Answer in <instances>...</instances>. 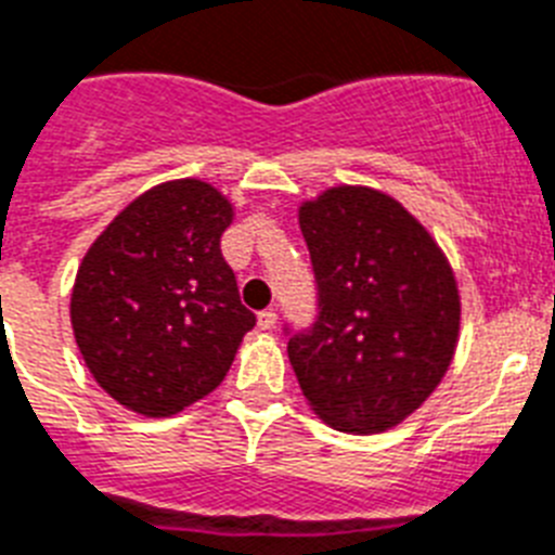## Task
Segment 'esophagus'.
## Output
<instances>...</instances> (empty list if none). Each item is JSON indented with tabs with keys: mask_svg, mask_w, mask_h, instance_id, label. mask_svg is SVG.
I'll return each instance as SVG.
<instances>
[{
	"mask_svg": "<svg viewBox=\"0 0 555 555\" xmlns=\"http://www.w3.org/2000/svg\"><path fill=\"white\" fill-rule=\"evenodd\" d=\"M259 327L262 330L276 327V310H273V307H268V310H262V313H259Z\"/></svg>",
	"mask_w": 555,
	"mask_h": 555,
	"instance_id": "obj_1",
	"label": "esophagus"
}]
</instances>
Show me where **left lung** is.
Segmentation results:
<instances>
[{
    "label": "left lung",
    "mask_w": 555,
    "mask_h": 555,
    "mask_svg": "<svg viewBox=\"0 0 555 555\" xmlns=\"http://www.w3.org/2000/svg\"><path fill=\"white\" fill-rule=\"evenodd\" d=\"M299 225L319 315L287 333L293 372L327 426L378 435L443 380L460 335L457 279L426 228L384 191L335 185L299 208Z\"/></svg>",
    "instance_id": "left-lung-1"
}]
</instances>
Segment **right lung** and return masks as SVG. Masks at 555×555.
<instances>
[{
	"label": "right lung",
	"instance_id": "add662e5",
	"mask_svg": "<svg viewBox=\"0 0 555 555\" xmlns=\"http://www.w3.org/2000/svg\"><path fill=\"white\" fill-rule=\"evenodd\" d=\"M234 206L185 177L143 191L78 268L69 321L92 378L120 406L169 417L222 384L256 315L220 236Z\"/></svg>",
	"mask_w": 555,
	"mask_h": 555
}]
</instances>
